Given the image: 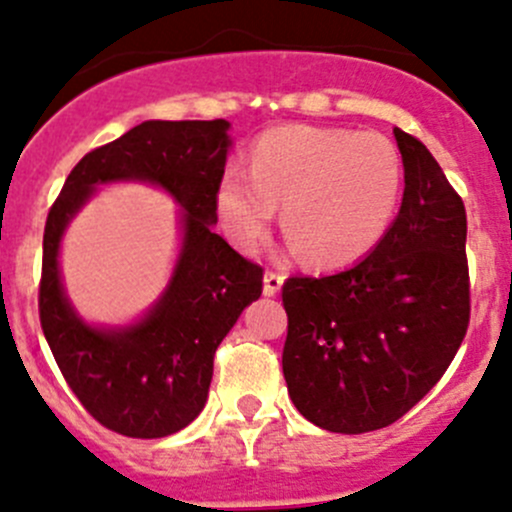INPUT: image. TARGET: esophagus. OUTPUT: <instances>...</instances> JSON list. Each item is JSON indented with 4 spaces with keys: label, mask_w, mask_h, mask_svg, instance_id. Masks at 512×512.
<instances>
[{
    "label": "esophagus",
    "mask_w": 512,
    "mask_h": 512,
    "mask_svg": "<svg viewBox=\"0 0 512 512\" xmlns=\"http://www.w3.org/2000/svg\"><path fill=\"white\" fill-rule=\"evenodd\" d=\"M282 282H285V277H282L280 272L267 270V272H265V294H267V297H275V294L280 292Z\"/></svg>",
    "instance_id": "34e87169"
}]
</instances>
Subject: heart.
Returning <instances> with one entry per match:
<instances>
[{
	"label": "heart",
	"mask_w": 512,
	"mask_h": 512,
	"mask_svg": "<svg viewBox=\"0 0 512 512\" xmlns=\"http://www.w3.org/2000/svg\"><path fill=\"white\" fill-rule=\"evenodd\" d=\"M247 173L227 170L215 195L230 240L255 252L275 205H285V232L314 265L366 255L389 230L404 185L394 143L347 128H272L252 146Z\"/></svg>",
	"instance_id": "1"
}]
</instances>
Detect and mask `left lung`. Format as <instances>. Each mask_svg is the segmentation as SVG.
<instances>
[{
  "mask_svg": "<svg viewBox=\"0 0 512 512\" xmlns=\"http://www.w3.org/2000/svg\"><path fill=\"white\" fill-rule=\"evenodd\" d=\"M404 200L379 245L349 270L289 277L282 371L314 426H391L446 374L471 322L466 208L426 146L394 128Z\"/></svg>",
  "mask_w": 512,
  "mask_h": 512,
  "instance_id": "1",
  "label": "left lung"
}]
</instances>
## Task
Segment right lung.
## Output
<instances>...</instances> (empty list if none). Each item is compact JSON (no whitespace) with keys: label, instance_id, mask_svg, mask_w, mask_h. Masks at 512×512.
<instances>
[{"label":"right lung","instance_id":"1","mask_svg":"<svg viewBox=\"0 0 512 512\" xmlns=\"http://www.w3.org/2000/svg\"><path fill=\"white\" fill-rule=\"evenodd\" d=\"M230 123L146 121L86 153L66 178L44 227L39 319L51 354L86 411L128 438H163L203 411L215 349L242 309L262 294V267L213 230ZM146 179L184 208V250L171 285L138 325L96 330L81 323L58 277L68 220L96 184Z\"/></svg>","mask_w":512,"mask_h":512}]
</instances>
